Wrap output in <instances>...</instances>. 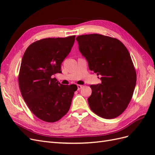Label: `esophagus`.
<instances>
[{
  "label": "esophagus",
  "mask_w": 155,
  "mask_h": 155,
  "mask_svg": "<svg viewBox=\"0 0 155 155\" xmlns=\"http://www.w3.org/2000/svg\"><path fill=\"white\" fill-rule=\"evenodd\" d=\"M83 87L82 85H78V90H80V89Z\"/></svg>",
  "instance_id": "1"
}]
</instances>
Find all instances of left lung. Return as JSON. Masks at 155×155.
<instances>
[{"label": "left lung", "instance_id": "1", "mask_svg": "<svg viewBox=\"0 0 155 155\" xmlns=\"http://www.w3.org/2000/svg\"><path fill=\"white\" fill-rule=\"evenodd\" d=\"M76 41L89 69L101 76V84L90 86L89 107L101 118H116L127 107L137 82L129 51L118 39L100 34L79 35Z\"/></svg>", "mask_w": 155, "mask_h": 155}]
</instances>
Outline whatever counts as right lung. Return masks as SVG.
I'll return each mask as SVG.
<instances>
[{
    "label": "right lung",
    "mask_w": 155,
    "mask_h": 155,
    "mask_svg": "<svg viewBox=\"0 0 155 155\" xmlns=\"http://www.w3.org/2000/svg\"><path fill=\"white\" fill-rule=\"evenodd\" d=\"M75 35L46 38L33 43L22 59L18 85L23 99L37 118L55 122L66 114L76 85H62L55 78L72 50Z\"/></svg>",
    "instance_id": "add662e5"
}]
</instances>
